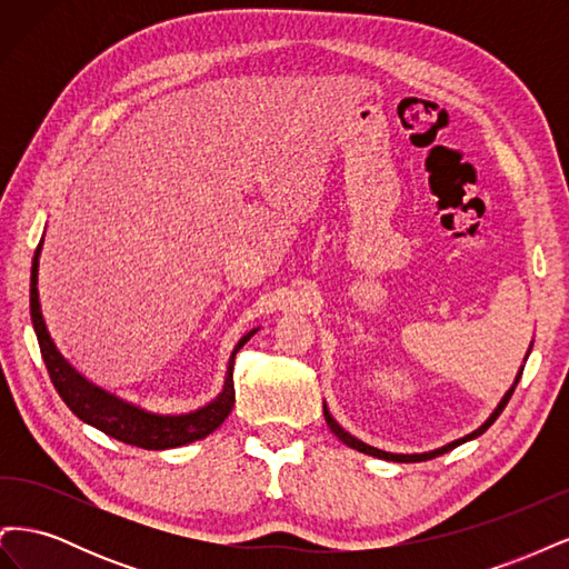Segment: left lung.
<instances>
[{
    "label": "left lung",
    "mask_w": 569,
    "mask_h": 569,
    "mask_svg": "<svg viewBox=\"0 0 569 569\" xmlns=\"http://www.w3.org/2000/svg\"><path fill=\"white\" fill-rule=\"evenodd\" d=\"M525 370V368H522ZM520 377H522V372L518 375V380H515V385L510 387V391L503 396V401L498 403V408L491 412V418L481 425L479 429H475L472 435H468V437H462V439H458V441H453V443H449V446H443V449H437V451H432V453H418V456H396V453H387V451H380V449H372V446H368V443H363V441H358L356 437H351L349 432H343V429L330 418V412L325 410V420H327V425L332 427V432L347 443V446H351V449H356V451H360V453H368V456H375V458H385V460H396V462H420V460H429V458H437V456H441V453H446V451H451V449H456V446H460V443H465V441H470V439H475V437H479V435H485L487 429L496 422V418L501 416L503 412V408L508 406V401H510V396H512V391H515V387H518V382H520Z\"/></svg>",
    "instance_id": "8db88e82"
}]
</instances>
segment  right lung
I'll use <instances>...</instances> for the list:
<instances>
[{
	"mask_svg": "<svg viewBox=\"0 0 569 569\" xmlns=\"http://www.w3.org/2000/svg\"><path fill=\"white\" fill-rule=\"evenodd\" d=\"M40 249H42V242L36 249V258H32V270H30V318H32V327H36L40 351L44 358L47 372L51 377V385H54L63 403L71 408L82 422L101 429V432L118 439V441L130 443V446H140V449H151V451L176 449V446H184L189 441L203 439L206 435H211L213 429H218L222 422H226V418L230 416V410L234 406V380H232L234 356L251 339L253 332L242 337V341L234 347L228 377H226V387H222L216 401L199 408L197 412H189V416H166V418L151 416V412L128 406L123 401L113 399V396L104 393L101 389L88 385L59 356L57 347L49 339V332H47L42 313H40V301H38Z\"/></svg>",
	"mask_w": 569,
	"mask_h": 569,
	"instance_id": "right-lung-1",
	"label": "right lung"
}]
</instances>
